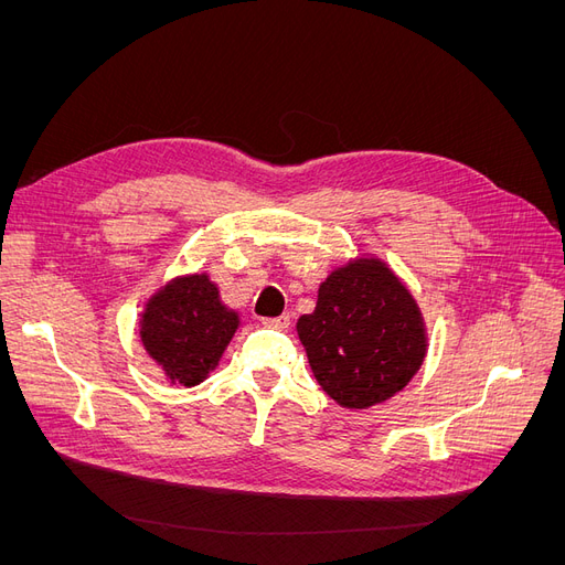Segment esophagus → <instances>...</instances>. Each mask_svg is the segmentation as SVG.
Here are the masks:
<instances>
[{
  "label": "esophagus",
  "mask_w": 565,
  "mask_h": 565,
  "mask_svg": "<svg viewBox=\"0 0 565 565\" xmlns=\"http://www.w3.org/2000/svg\"><path fill=\"white\" fill-rule=\"evenodd\" d=\"M263 324H265V328H270V330H288L290 328V316L284 313V316H277V318H265Z\"/></svg>",
  "instance_id": "esophagus-1"
}]
</instances>
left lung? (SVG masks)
Wrapping results in <instances>:
<instances>
[{
  "mask_svg": "<svg viewBox=\"0 0 565 565\" xmlns=\"http://www.w3.org/2000/svg\"><path fill=\"white\" fill-rule=\"evenodd\" d=\"M298 334L322 392L350 409L398 394L428 350L417 302L377 258L352 260L324 279Z\"/></svg>",
  "mask_w": 565,
  "mask_h": 565,
  "instance_id": "obj_1",
  "label": "left lung"
}]
</instances>
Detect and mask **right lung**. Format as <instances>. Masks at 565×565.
I'll list each match as a JSON object with an SVG mask.
<instances>
[{"label": "right lung", "mask_w": 565, "mask_h": 565, "mask_svg": "<svg viewBox=\"0 0 565 565\" xmlns=\"http://www.w3.org/2000/svg\"><path fill=\"white\" fill-rule=\"evenodd\" d=\"M237 324V313L222 305L207 275H192L173 279L148 300L139 334L171 382L194 387L217 366Z\"/></svg>", "instance_id": "obj_1"}]
</instances>
